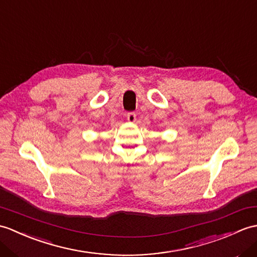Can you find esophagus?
<instances>
[{
  "label": "esophagus",
  "mask_w": 257,
  "mask_h": 257,
  "mask_svg": "<svg viewBox=\"0 0 257 257\" xmlns=\"http://www.w3.org/2000/svg\"><path fill=\"white\" fill-rule=\"evenodd\" d=\"M127 119H128L129 122H135L136 119H137V116H136V114H135L134 111H130V112H128V114H127Z\"/></svg>",
  "instance_id": "obj_1"
}]
</instances>
